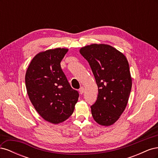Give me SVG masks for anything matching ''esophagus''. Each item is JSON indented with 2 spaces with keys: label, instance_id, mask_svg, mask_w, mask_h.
I'll return each mask as SVG.
<instances>
[{
  "label": "esophagus",
  "instance_id": "34e87169",
  "mask_svg": "<svg viewBox=\"0 0 158 158\" xmlns=\"http://www.w3.org/2000/svg\"><path fill=\"white\" fill-rule=\"evenodd\" d=\"M84 92V87H81L80 89H79V92L80 94H82Z\"/></svg>",
  "mask_w": 158,
  "mask_h": 158
}]
</instances>
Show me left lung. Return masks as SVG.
<instances>
[{
	"mask_svg": "<svg viewBox=\"0 0 158 158\" xmlns=\"http://www.w3.org/2000/svg\"><path fill=\"white\" fill-rule=\"evenodd\" d=\"M98 87L95 103L91 106L95 121L102 126L115 123L125 111L132 88L130 67L126 56L112 46L92 44L82 47Z\"/></svg>",
	"mask_w": 158,
	"mask_h": 158,
	"instance_id": "left-lung-1",
	"label": "left lung"
}]
</instances>
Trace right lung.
Segmentation results:
<instances>
[{
  "label": "right lung",
  "mask_w": 158,
  "mask_h": 158,
  "mask_svg": "<svg viewBox=\"0 0 158 158\" xmlns=\"http://www.w3.org/2000/svg\"><path fill=\"white\" fill-rule=\"evenodd\" d=\"M68 49L56 48L37 54L26 73L27 95L45 121L59 124L73 114L79 94L71 88L60 66Z\"/></svg>",
  "instance_id": "right-lung-1"
}]
</instances>
